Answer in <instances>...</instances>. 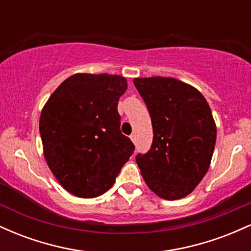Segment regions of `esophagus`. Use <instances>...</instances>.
Returning a JSON list of instances; mask_svg holds the SVG:
<instances>
[{
	"instance_id": "esophagus-1",
	"label": "esophagus",
	"mask_w": 251,
	"mask_h": 251,
	"mask_svg": "<svg viewBox=\"0 0 251 251\" xmlns=\"http://www.w3.org/2000/svg\"><path fill=\"white\" fill-rule=\"evenodd\" d=\"M129 138H131V140H132V142H133V143H135V140H137V137H135L134 133L129 135Z\"/></svg>"
}]
</instances>
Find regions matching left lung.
<instances>
[{"instance_id": "8db88e82", "label": "left lung", "mask_w": 251, "mask_h": 251, "mask_svg": "<svg viewBox=\"0 0 251 251\" xmlns=\"http://www.w3.org/2000/svg\"><path fill=\"white\" fill-rule=\"evenodd\" d=\"M153 128L150 151L135 162L158 197L175 201L194 191L206 175L216 144V123L203 94L174 77H135Z\"/></svg>"}]
</instances>
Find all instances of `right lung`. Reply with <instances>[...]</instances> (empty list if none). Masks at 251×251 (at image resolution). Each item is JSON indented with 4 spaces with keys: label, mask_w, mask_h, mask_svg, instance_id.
Returning a JSON list of instances; mask_svg holds the SVG:
<instances>
[{
    "label": "right lung",
    "mask_w": 251,
    "mask_h": 251,
    "mask_svg": "<svg viewBox=\"0 0 251 251\" xmlns=\"http://www.w3.org/2000/svg\"><path fill=\"white\" fill-rule=\"evenodd\" d=\"M126 89L124 76L76 73L43 106L39 128L46 163L62 188L76 197L105 194L133 153L118 113Z\"/></svg>",
    "instance_id": "obj_1"
}]
</instances>
